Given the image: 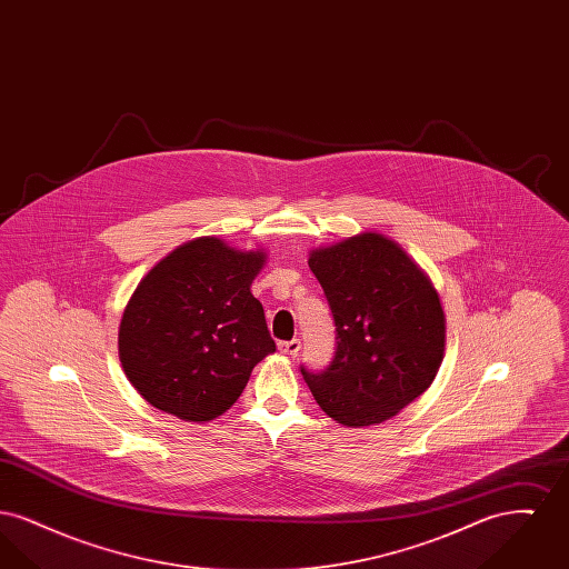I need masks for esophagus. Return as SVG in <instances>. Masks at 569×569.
Masks as SVG:
<instances>
[{
    "label": "esophagus",
    "instance_id": "esophagus-1",
    "mask_svg": "<svg viewBox=\"0 0 569 569\" xmlns=\"http://www.w3.org/2000/svg\"><path fill=\"white\" fill-rule=\"evenodd\" d=\"M279 352L286 353V356H298L300 352V341L292 339V341H279Z\"/></svg>",
    "mask_w": 569,
    "mask_h": 569
}]
</instances>
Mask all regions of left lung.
Masks as SVG:
<instances>
[{
  "label": "left lung",
  "mask_w": 569,
  "mask_h": 569,
  "mask_svg": "<svg viewBox=\"0 0 569 569\" xmlns=\"http://www.w3.org/2000/svg\"><path fill=\"white\" fill-rule=\"evenodd\" d=\"M337 326V350L320 373L300 367L318 406L346 427H371L420 397L446 346L441 300L406 249L362 232L309 253Z\"/></svg>",
  "instance_id": "obj_1"
}]
</instances>
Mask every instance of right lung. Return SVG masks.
I'll return each instance as SVG.
<instances>
[{"mask_svg": "<svg viewBox=\"0 0 569 569\" xmlns=\"http://www.w3.org/2000/svg\"><path fill=\"white\" fill-rule=\"evenodd\" d=\"M264 262L260 249L200 237L144 274L119 325V360L147 403L188 422L234 406L253 367L274 352L249 290Z\"/></svg>", "mask_w": 569, "mask_h": 569, "instance_id": "add662e5", "label": "right lung"}]
</instances>
